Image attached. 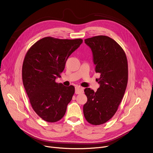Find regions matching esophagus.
<instances>
[{
    "instance_id": "esophagus-1",
    "label": "esophagus",
    "mask_w": 153,
    "mask_h": 153,
    "mask_svg": "<svg viewBox=\"0 0 153 153\" xmlns=\"http://www.w3.org/2000/svg\"><path fill=\"white\" fill-rule=\"evenodd\" d=\"M83 93V88L79 86H77L75 87V93L76 94H79Z\"/></svg>"
}]
</instances>
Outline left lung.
Segmentation results:
<instances>
[{
  "label": "left lung",
  "mask_w": 153,
  "mask_h": 153,
  "mask_svg": "<svg viewBox=\"0 0 153 153\" xmlns=\"http://www.w3.org/2000/svg\"><path fill=\"white\" fill-rule=\"evenodd\" d=\"M91 50L95 71L100 74L99 88L85 89L87 102L83 114L90 123L103 124L116 113L128 83V62L122 47L113 39L97 36L85 39Z\"/></svg>",
  "instance_id": "8db88e82"
}]
</instances>
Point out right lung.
Here are the masks:
<instances>
[{"label":"right lung","instance_id":"1","mask_svg":"<svg viewBox=\"0 0 153 153\" xmlns=\"http://www.w3.org/2000/svg\"><path fill=\"white\" fill-rule=\"evenodd\" d=\"M83 42L82 39H59L46 37L27 51L22 66V80L30 103L43 120L56 122L66 113L75 89L56 83L69 56Z\"/></svg>","mask_w":153,"mask_h":153}]
</instances>
